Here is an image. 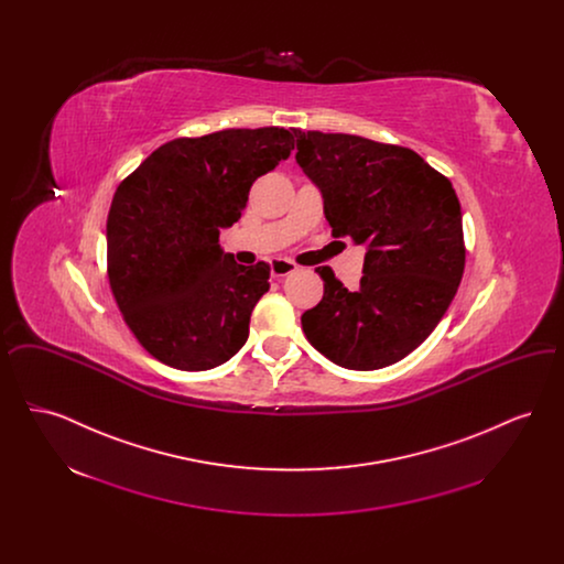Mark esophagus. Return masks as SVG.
<instances>
[{
	"label": "esophagus",
	"mask_w": 564,
	"mask_h": 564,
	"mask_svg": "<svg viewBox=\"0 0 564 564\" xmlns=\"http://www.w3.org/2000/svg\"><path fill=\"white\" fill-rule=\"evenodd\" d=\"M297 269L292 260H285V258H274L272 262H270V272H272V276H276V279H281V276H288L290 272H294Z\"/></svg>",
	"instance_id": "obj_1"
}]
</instances>
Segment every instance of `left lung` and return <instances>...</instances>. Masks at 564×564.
<instances>
[{"mask_svg":"<svg viewBox=\"0 0 564 564\" xmlns=\"http://www.w3.org/2000/svg\"><path fill=\"white\" fill-rule=\"evenodd\" d=\"M295 161L322 189L334 237L366 245L347 290L329 267L322 302L302 315L308 343L336 366L378 370L435 329L465 270L455 188L416 152L359 134L300 131Z\"/></svg>","mask_w":564,"mask_h":564,"instance_id":"8db88e82","label":"left lung"}]
</instances>
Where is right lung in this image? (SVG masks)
<instances>
[{
	"instance_id": "right-lung-1",
	"label": "right lung",
	"mask_w": 564,
	"mask_h": 564,
	"mask_svg": "<svg viewBox=\"0 0 564 564\" xmlns=\"http://www.w3.org/2000/svg\"><path fill=\"white\" fill-rule=\"evenodd\" d=\"M294 150V133L226 129L166 141L116 188L108 276L122 319L162 364L200 372L237 355L270 267L237 264L219 230L239 221L249 189Z\"/></svg>"
}]
</instances>
